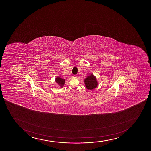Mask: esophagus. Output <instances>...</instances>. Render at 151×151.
Here are the masks:
<instances>
[{
	"label": "esophagus",
	"mask_w": 151,
	"mask_h": 151,
	"mask_svg": "<svg viewBox=\"0 0 151 151\" xmlns=\"http://www.w3.org/2000/svg\"><path fill=\"white\" fill-rule=\"evenodd\" d=\"M73 78H78V76H76V75H75L74 76H73Z\"/></svg>",
	"instance_id": "obj_1"
}]
</instances>
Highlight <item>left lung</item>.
Wrapping results in <instances>:
<instances>
[{
  "label": "left lung",
  "instance_id": "1",
  "mask_svg": "<svg viewBox=\"0 0 151 151\" xmlns=\"http://www.w3.org/2000/svg\"><path fill=\"white\" fill-rule=\"evenodd\" d=\"M84 83L85 87L88 90H92L96 88L98 85V82L97 81V78L94 76L93 73L87 76L84 79Z\"/></svg>",
  "mask_w": 151,
  "mask_h": 151
}]
</instances>
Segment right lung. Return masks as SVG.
<instances>
[{
	"label": "right lung",
	"instance_id": "right-lung-1",
	"mask_svg": "<svg viewBox=\"0 0 151 151\" xmlns=\"http://www.w3.org/2000/svg\"><path fill=\"white\" fill-rule=\"evenodd\" d=\"M55 81L58 85H59V87H60L61 88H63L65 84V80L64 78H61L60 76H57L55 78Z\"/></svg>",
	"mask_w": 151,
	"mask_h": 151
}]
</instances>
